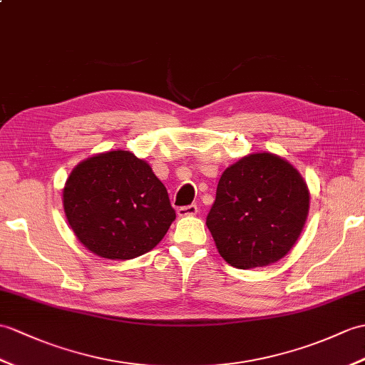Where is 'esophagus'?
Instances as JSON below:
<instances>
[{
	"instance_id": "esophagus-1",
	"label": "esophagus",
	"mask_w": 365,
	"mask_h": 365,
	"mask_svg": "<svg viewBox=\"0 0 365 365\" xmlns=\"http://www.w3.org/2000/svg\"><path fill=\"white\" fill-rule=\"evenodd\" d=\"M177 213H179V216H194V215H197V205L180 207Z\"/></svg>"
}]
</instances>
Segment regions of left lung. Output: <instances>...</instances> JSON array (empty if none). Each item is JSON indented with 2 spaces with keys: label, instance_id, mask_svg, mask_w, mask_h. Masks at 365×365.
<instances>
[{
  "label": "left lung",
  "instance_id": "left-lung-1",
  "mask_svg": "<svg viewBox=\"0 0 365 365\" xmlns=\"http://www.w3.org/2000/svg\"><path fill=\"white\" fill-rule=\"evenodd\" d=\"M309 192L297 169L272 154H252L227 168L207 216L221 257L238 269L282 259L299 240Z\"/></svg>",
  "mask_w": 365,
  "mask_h": 365
}]
</instances>
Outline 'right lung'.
Segmentation results:
<instances>
[{
  "label": "right lung",
  "instance_id": "1",
  "mask_svg": "<svg viewBox=\"0 0 365 365\" xmlns=\"http://www.w3.org/2000/svg\"><path fill=\"white\" fill-rule=\"evenodd\" d=\"M63 208L78 240L108 259L152 250L175 219L165 185L127 150L106 152L76 166L63 188Z\"/></svg>",
  "mask_w": 365,
  "mask_h": 365
}]
</instances>
